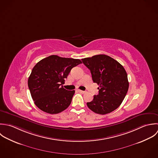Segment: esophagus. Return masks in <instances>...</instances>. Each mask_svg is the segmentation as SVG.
I'll use <instances>...</instances> for the list:
<instances>
[{
  "mask_svg": "<svg viewBox=\"0 0 158 158\" xmlns=\"http://www.w3.org/2000/svg\"><path fill=\"white\" fill-rule=\"evenodd\" d=\"M78 92H80V93H82V94H84V93H86V91H82V90H80V89H78Z\"/></svg>",
  "mask_w": 158,
  "mask_h": 158,
  "instance_id": "obj_1",
  "label": "esophagus"
}]
</instances>
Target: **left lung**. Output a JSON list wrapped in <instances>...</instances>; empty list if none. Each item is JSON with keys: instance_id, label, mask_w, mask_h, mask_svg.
Here are the masks:
<instances>
[{"instance_id": "8db88e82", "label": "left lung", "mask_w": 158, "mask_h": 158, "mask_svg": "<svg viewBox=\"0 0 158 158\" xmlns=\"http://www.w3.org/2000/svg\"><path fill=\"white\" fill-rule=\"evenodd\" d=\"M90 70L94 83L99 85V94L87 102L88 108L96 113H109L121 104L129 88L127 73L117 60L99 54L81 59Z\"/></svg>"}]
</instances>
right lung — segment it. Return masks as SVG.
Listing matches in <instances>:
<instances>
[{"instance_id":"add662e5","label":"right lung","mask_w":158,"mask_h":158,"mask_svg":"<svg viewBox=\"0 0 158 158\" xmlns=\"http://www.w3.org/2000/svg\"><path fill=\"white\" fill-rule=\"evenodd\" d=\"M81 63L80 59L57 55L37 62L28 79V87L35 105L50 114L65 110L71 104L75 91L66 90L62 84L71 69Z\"/></svg>"}]
</instances>
